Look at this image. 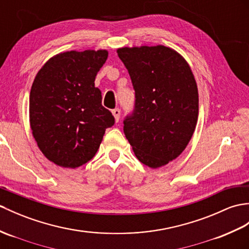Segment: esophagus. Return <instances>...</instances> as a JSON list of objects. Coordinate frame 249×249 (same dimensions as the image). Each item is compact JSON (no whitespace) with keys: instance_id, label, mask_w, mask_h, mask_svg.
<instances>
[{"instance_id":"34e87169","label":"esophagus","mask_w":249,"mask_h":249,"mask_svg":"<svg viewBox=\"0 0 249 249\" xmlns=\"http://www.w3.org/2000/svg\"><path fill=\"white\" fill-rule=\"evenodd\" d=\"M112 114L114 115V119H115V121H117V122H119V120H120V115H121V110L119 108H115V109H113L112 110Z\"/></svg>"}]
</instances>
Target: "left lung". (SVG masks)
<instances>
[{
	"label": "left lung",
	"mask_w": 249,
	"mask_h": 249,
	"mask_svg": "<svg viewBox=\"0 0 249 249\" xmlns=\"http://www.w3.org/2000/svg\"><path fill=\"white\" fill-rule=\"evenodd\" d=\"M136 92L135 110L124 134L136 157L158 169L176 159L193 136L198 90L187 60L164 45L117 50Z\"/></svg>",
	"instance_id": "8db88e82"
}]
</instances>
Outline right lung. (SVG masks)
Instances as JSON below:
<instances>
[{
  "instance_id": "obj_1",
  "label": "right lung",
  "mask_w": 249,
  "mask_h": 249,
  "mask_svg": "<svg viewBox=\"0 0 249 249\" xmlns=\"http://www.w3.org/2000/svg\"><path fill=\"white\" fill-rule=\"evenodd\" d=\"M107 50L68 51L38 71L30 94V124L40 151L52 162L75 169L93 158L114 124L94 86Z\"/></svg>"
}]
</instances>
